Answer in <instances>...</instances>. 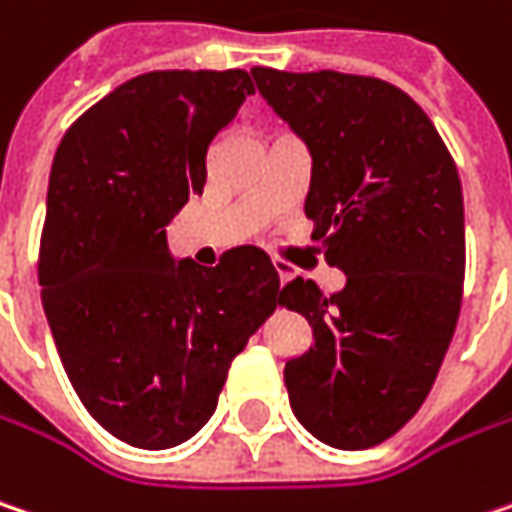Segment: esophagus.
Wrapping results in <instances>:
<instances>
[{
    "instance_id": "1",
    "label": "esophagus",
    "mask_w": 512,
    "mask_h": 512,
    "mask_svg": "<svg viewBox=\"0 0 512 512\" xmlns=\"http://www.w3.org/2000/svg\"><path fill=\"white\" fill-rule=\"evenodd\" d=\"M275 272H278L281 284H286V281L292 278V266H289V263H284V260H275Z\"/></svg>"
}]
</instances>
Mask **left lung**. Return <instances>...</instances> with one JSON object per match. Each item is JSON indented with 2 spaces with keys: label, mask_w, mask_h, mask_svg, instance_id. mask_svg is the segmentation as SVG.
I'll list each match as a JSON object with an SVG mask.
<instances>
[{
  "label": "left lung",
  "mask_w": 512,
  "mask_h": 512,
  "mask_svg": "<svg viewBox=\"0 0 512 512\" xmlns=\"http://www.w3.org/2000/svg\"><path fill=\"white\" fill-rule=\"evenodd\" d=\"M257 89L310 150L304 202L327 263L347 275L330 298L295 278L281 304L313 345L284 382L298 423L333 449L397 435L429 397L464 295V194L429 115L379 77L255 66Z\"/></svg>",
  "instance_id": "8db88e82"
}]
</instances>
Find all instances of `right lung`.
<instances>
[{
    "label": "right lung",
    "instance_id": "right-lung-1",
    "mask_svg": "<svg viewBox=\"0 0 512 512\" xmlns=\"http://www.w3.org/2000/svg\"><path fill=\"white\" fill-rule=\"evenodd\" d=\"M249 72H147L63 136L46 196L40 286L80 403L109 435L170 449L214 414L231 359L281 304L269 255L176 260L167 223L205 188V156Z\"/></svg>",
    "mask_w": 512,
    "mask_h": 512
}]
</instances>
